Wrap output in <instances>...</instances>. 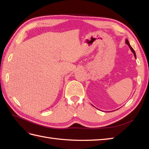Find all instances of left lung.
<instances>
[{"label":"left lung","mask_w":149,"mask_h":149,"mask_svg":"<svg viewBox=\"0 0 149 149\" xmlns=\"http://www.w3.org/2000/svg\"><path fill=\"white\" fill-rule=\"evenodd\" d=\"M125 43L127 44V45L129 46V48H130V49H131V50L132 51V52L134 54V57H135V58H136V53H135V52H134V50L132 48V47L131 46L130 43H129V41H128L127 39H126V40H125Z\"/></svg>","instance_id":"left-lung-1"}]
</instances>
